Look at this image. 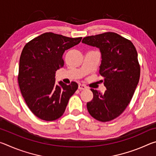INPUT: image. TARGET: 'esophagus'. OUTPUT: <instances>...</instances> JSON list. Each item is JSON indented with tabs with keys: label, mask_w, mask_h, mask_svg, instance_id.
Segmentation results:
<instances>
[{
	"label": "esophagus",
	"mask_w": 156,
	"mask_h": 156,
	"mask_svg": "<svg viewBox=\"0 0 156 156\" xmlns=\"http://www.w3.org/2000/svg\"><path fill=\"white\" fill-rule=\"evenodd\" d=\"M87 88V86L84 85V84H79L78 85V89H80V90H84V89H86Z\"/></svg>",
	"instance_id": "34e87169"
}]
</instances>
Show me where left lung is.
I'll return each instance as SVG.
<instances>
[{"label":"left lung","instance_id":"left-lung-1","mask_svg":"<svg viewBox=\"0 0 156 156\" xmlns=\"http://www.w3.org/2000/svg\"><path fill=\"white\" fill-rule=\"evenodd\" d=\"M82 42L100 49L99 73L107 88L104 94L91 89L94 97L87 110L96 120L109 122L122 114L133 96L140 76L138 53L131 41L114 32L84 37Z\"/></svg>","mask_w":156,"mask_h":156}]
</instances>
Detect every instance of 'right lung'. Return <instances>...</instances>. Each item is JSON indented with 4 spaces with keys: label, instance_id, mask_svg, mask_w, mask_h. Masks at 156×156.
I'll list each match as a JSON object with an SVG mask.
<instances>
[{
    "label": "right lung",
    "instance_id": "add662e5",
    "mask_svg": "<svg viewBox=\"0 0 156 156\" xmlns=\"http://www.w3.org/2000/svg\"><path fill=\"white\" fill-rule=\"evenodd\" d=\"M82 40L52 32L36 37L21 52L18 82L26 104L36 117L46 121L58 119L64 113L70 97L78 87L76 82L55 84L56 71L64 66L65 50Z\"/></svg>",
    "mask_w": 156,
    "mask_h": 156
}]
</instances>
